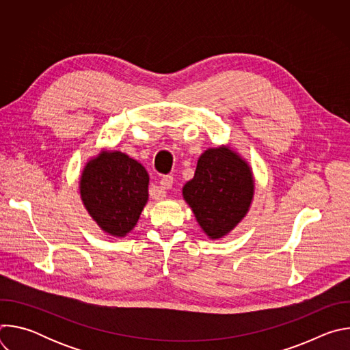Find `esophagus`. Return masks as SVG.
Returning <instances> with one entry per match:
<instances>
[{"label": "esophagus", "instance_id": "obj_1", "mask_svg": "<svg viewBox=\"0 0 350 350\" xmlns=\"http://www.w3.org/2000/svg\"><path fill=\"white\" fill-rule=\"evenodd\" d=\"M173 183H174L173 176H170V174L163 176L161 180V189H158L157 193H154L155 199H163L166 196V189H170L173 187Z\"/></svg>", "mask_w": 350, "mask_h": 350}]
</instances>
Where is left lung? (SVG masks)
I'll return each instance as SVG.
<instances>
[{
	"mask_svg": "<svg viewBox=\"0 0 350 350\" xmlns=\"http://www.w3.org/2000/svg\"><path fill=\"white\" fill-rule=\"evenodd\" d=\"M183 195L204 231L211 238H221L251 205L252 172L231 149L212 148L199 158L193 178L184 185Z\"/></svg>",
	"mask_w": 350,
	"mask_h": 350,
	"instance_id": "8db88e82",
	"label": "left lung"
}]
</instances>
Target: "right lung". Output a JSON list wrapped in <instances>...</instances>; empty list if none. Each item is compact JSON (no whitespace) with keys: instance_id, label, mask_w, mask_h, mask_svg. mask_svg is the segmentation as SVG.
<instances>
[{"instance_id":"add662e5","label":"right lung","mask_w":350,"mask_h":350,"mask_svg":"<svg viewBox=\"0 0 350 350\" xmlns=\"http://www.w3.org/2000/svg\"><path fill=\"white\" fill-rule=\"evenodd\" d=\"M146 170L122 152H103L90 161L80 178L83 202L105 232L124 237L148 201Z\"/></svg>"}]
</instances>
